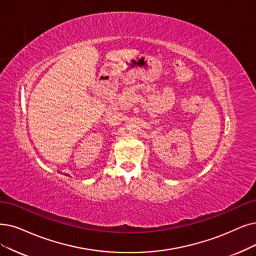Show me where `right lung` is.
Wrapping results in <instances>:
<instances>
[{"label":"right lung","instance_id":"add662e5","mask_svg":"<svg viewBox=\"0 0 256 256\" xmlns=\"http://www.w3.org/2000/svg\"><path fill=\"white\" fill-rule=\"evenodd\" d=\"M66 176H67V174H66Z\"/></svg>","mask_w":256,"mask_h":256}]
</instances>
